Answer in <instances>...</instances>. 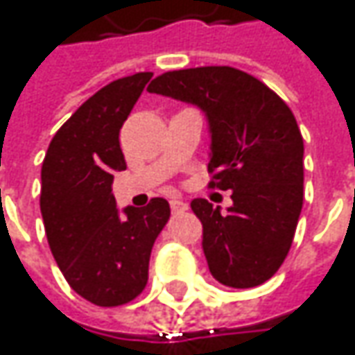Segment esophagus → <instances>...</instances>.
I'll list each match as a JSON object with an SVG mask.
<instances>
[{"label":"esophagus","mask_w":355,"mask_h":355,"mask_svg":"<svg viewBox=\"0 0 355 355\" xmlns=\"http://www.w3.org/2000/svg\"><path fill=\"white\" fill-rule=\"evenodd\" d=\"M171 210L173 212H182V210H187V202L182 198H173L171 200Z\"/></svg>","instance_id":"esophagus-1"}]
</instances>
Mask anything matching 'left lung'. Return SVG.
I'll return each instance as SVG.
<instances>
[{"instance_id":"1","label":"left lung","mask_w":355,"mask_h":355,"mask_svg":"<svg viewBox=\"0 0 355 355\" xmlns=\"http://www.w3.org/2000/svg\"><path fill=\"white\" fill-rule=\"evenodd\" d=\"M148 91L205 111L210 187L232 191L226 210L191 202L210 274L230 288L264 284L288 256L304 202V141L290 107L234 67L168 71Z\"/></svg>"}]
</instances>
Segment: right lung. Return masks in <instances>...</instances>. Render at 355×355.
Wrapping results in <instances>:
<instances>
[{"mask_svg":"<svg viewBox=\"0 0 355 355\" xmlns=\"http://www.w3.org/2000/svg\"><path fill=\"white\" fill-rule=\"evenodd\" d=\"M153 73H135L97 91L65 121L41 166V216L55 262L69 286L95 306L135 300L171 207L153 198L121 216L113 175L125 171L119 132Z\"/></svg>","mask_w":355,"mask_h":355,"instance_id":"1","label":"right lung"}]
</instances>
